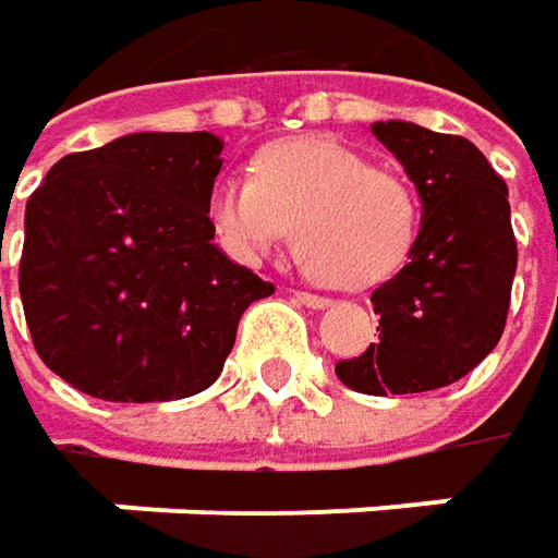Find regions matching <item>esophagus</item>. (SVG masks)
I'll return each mask as SVG.
<instances>
[{
  "mask_svg": "<svg viewBox=\"0 0 558 558\" xmlns=\"http://www.w3.org/2000/svg\"><path fill=\"white\" fill-rule=\"evenodd\" d=\"M293 296H296V303L308 305V308H327V305H330V300H327V296H318V293H308V290H296Z\"/></svg>",
  "mask_w": 558,
  "mask_h": 558,
  "instance_id": "esophagus-1",
  "label": "esophagus"
}]
</instances>
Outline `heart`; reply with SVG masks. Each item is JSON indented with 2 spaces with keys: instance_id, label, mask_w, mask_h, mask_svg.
Returning a JSON list of instances; mask_svg holds the SVG:
<instances>
[{
  "instance_id": "1",
  "label": "heart",
  "mask_w": 558,
  "mask_h": 558,
  "mask_svg": "<svg viewBox=\"0 0 558 558\" xmlns=\"http://www.w3.org/2000/svg\"><path fill=\"white\" fill-rule=\"evenodd\" d=\"M208 218L221 246L246 265L278 250L296 228L312 278L365 290L409 258L422 199L400 171L375 168L337 140L290 136L255 153L253 178L215 183Z\"/></svg>"
}]
</instances>
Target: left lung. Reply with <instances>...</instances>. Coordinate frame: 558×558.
<instances>
[{
  "label": "left lung",
  "mask_w": 558,
  "mask_h": 558,
  "mask_svg": "<svg viewBox=\"0 0 558 558\" xmlns=\"http://www.w3.org/2000/svg\"><path fill=\"white\" fill-rule=\"evenodd\" d=\"M422 199V231L397 278L372 293L377 343L337 362V377L372 397L424 393L465 377L502 337L515 233L509 190L465 136L412 121H375Z\"/></svg>",
  "instance_id": "left-lung-1"
}]
</instances>
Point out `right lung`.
I'll list each match as a JSON object with an SVG mask.
<instances>
[{
	"instance_id": "add662e5",
	"label": "right lung",
	"mask_w": 558,
	"mask_h": 558,
	"mask_svg": "<svg viewBox=\"0 0 558 558\" xmlns=\"http://www.w3.org/2000/svg\"><path fill=\"white\" fill-rule=\"evenodd\" d=\"M215 134H128L52 165L27 199L21 303L39 359L109 402L215 384L240 315L275 283L211 240Z\"/></svg>"
}]
</instances>
